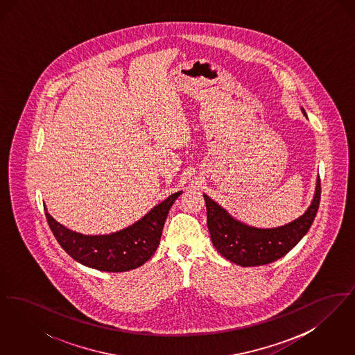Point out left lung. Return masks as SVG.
<instances>
[{"label":"left lung","mask_w":355,"mask_h":355,"mask_svg":"<svg viewBox=\"0 0 355 355\" xmlns=\"http://www.w3.org/2000/svg\"><path fill=\"white\" fill-rule=\"evenodd\" d=\"M304 116V109H302ZM207 210V227L214 248L239 266L268 265L286 255L309 232L321 201V180L309 209L297 220L272 229H259L233 218L223 207L203 194Z\"/></svg>","instance_id":"8db88e82"}]
</instances>
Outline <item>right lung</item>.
<instances>
[{"mask_svg":"<svg viewBox=\"0 0 355 355\" xmlns=\"http://www.w3.org/2000/svg\"><path fill=\"white\" fill-rule=\"evenodd\" d=\"M182 191L169 196L164 202L132 226L106 236H84L58 223L45 207V216L61 248L85 266L110 272L133 270L150 259L159 245L170 207Z\"/></svg>","mask_w":355,"mask_h":355,"instance_id":"obj_1","label":"right lung"}]
</instances>
